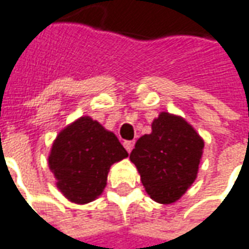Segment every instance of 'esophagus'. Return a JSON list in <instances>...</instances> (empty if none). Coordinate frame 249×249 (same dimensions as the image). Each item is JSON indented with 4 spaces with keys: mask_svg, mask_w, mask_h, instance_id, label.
I'll use <instances>...</instances> for the list:
<instances>
[{
    "mask_svg": "<svg viewBox=\"0 0 249 249\" xmlns=\"http://www.w3.org/2000/svg\"><path fill=\"white\" fill-rule=\"evenodd\" d=\"M123 146H124V149L130 153V152L133 150V147H134V141H124L123 142Z\"/></svg>",
    "mask_w": 249,
    "mask_h": 249,
    "instance_id": "34e87169",
    "label": "esophagus"
}]
</instances>
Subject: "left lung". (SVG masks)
I'll return each instance as SVG.
<instances>
[{
	"label": "left lung",
	"mask_w": 249,
	"mask_h": 249,
	"mask_svg": "<svg viewBox=\"0 0 249 249\" xmlns=\"http://www.w3.org/2000/svg\"><path fill=\"white\" fill-rule=\"evenodd\" d=\"M202 150L203 141L193 126L179 116L161 112L152 123V134L137 141L130 160L150 198L168 205L194 183Z\"/></svg>",
	"instance_id": "8db88e82"
}]
</instances>
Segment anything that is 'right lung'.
Returning <instances> with one entry per match:
<instances>
[{"label": "right lung", "instance_id": "right-lung-1", "mask_svg": "<svg viewBox=\"0 0 249 249\" xmlns=\"http://www.w3.org/2000/svg\"><path fill=\"white\" fill-rule=\"evenodd\" d=\"M127 156L114 133L82 116L58 134L49 165L68 199L88 203L103 193L109 167Z\"/></svg>", "mask_w": 249, "mask_h": 249}]
</instances>
